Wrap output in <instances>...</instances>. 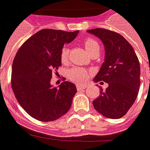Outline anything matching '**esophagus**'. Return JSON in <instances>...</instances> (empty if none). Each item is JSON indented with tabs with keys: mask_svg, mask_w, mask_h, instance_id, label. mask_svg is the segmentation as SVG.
<instances>
[{
	"mask_svg": "<svg viewBox=\"0 0 150 150\" xmlns=\"http://www.w3.org/2000/svg\"><path fill=\"white\" fill-rule=\"evenodd\" d=\"M86 88V86H83V85H79V84H78L77 85V89H78V91H81V90H83Z\"/></svg>",
	"mask_w": 150,
	"mask_h": 150,
	"instance_id": "1",
	"label": "esophagus"
}]
</instances>
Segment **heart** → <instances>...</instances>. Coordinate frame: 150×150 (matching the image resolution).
<instances>
[{"label":"heart","mask_w":150,"mask_h":150,"mask_svg":"<svg viewBox=\"0 0 150 150\" xmlns=\"http://www.w3.org/2000/svg\"><path fill=\"white\" fill-rule=\"evenodd\" d=\"M84 47L86 51L88 52V54H93L97 51H99V46L98 42L93 38H87L83 42ZM68 56H69V50L67 47H63L60 52L61 62L65 64L68 61ZM89 77V72L86 69L82 67H72L67 71V78L74 83H85Z\"/></svg>","instance_id":"heart-1"}]
</instances>
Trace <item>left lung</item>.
Returning a JSON list of instances; mask_svg holds the SVG:
<instances>
[{
    "label": "left lung",
    "instance_id": "left-lung-1",
    "mask_svg": "<svg viewBox=\"0 0 150 150\" xmlns=\"http://www.w3.org/2000/svg\"><path fill=\"white\" fill-rule=\"evenodd\" d=\"M88 32L95 35L104 45L105 60L94 82H105L108 87L101 88L93 105L108 118L124 116L135 102L140 87V65L133 47L119 33L103 28Z\"/></svg>",
    "mask_w": 150,
    "mask_h": 150
}]
</instances>
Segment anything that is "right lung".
Wrapping results in <instances>:
<instances>
[{"mask_svg":"<svg viewBox=\"0 0 150 150\" xmlns=\"http://www.w3.org/2000/svg\"><path fill=\"white\" fill-rule=\"evenodd\" d=\"M78 31L43 29L28 38L17 51L12 63L11 87L16 100L31 117L54 121L71 108L77 93L75 84L64 81L59 88L51 85L53 71L62 66L60 52ZM65 80V78H63Z\"/></svg>","mask_w":150,"mask_h":150,"instance_id":"1","label":"right lung"}]
</instances>
